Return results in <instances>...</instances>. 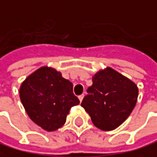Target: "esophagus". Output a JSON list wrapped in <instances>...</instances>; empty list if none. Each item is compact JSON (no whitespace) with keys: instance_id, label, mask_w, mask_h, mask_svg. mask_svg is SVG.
<instances>
[{"instance_id":"esophagus-1","label":"esophagus","mask_w":157,"mask_h":157,"mask_svg":"<svg viewBox=\"0 0 157 157\" xmlns=\"http://www.w3.org/2000/svg\"><path fill=\"white\" fill-rule=\"evenodd\" d=\"M83 97H84V94H81V95H79V96H78V99H79V101H80L83 100Z\"/></svg>"}]
</instances>
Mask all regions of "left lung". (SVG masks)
Instances as JSON below:
<instances>
[{
    "label": "left lung",
    "instance_id": "left-lung-1",
    "mask_svg": "<svg viewBox=\"0 0 157 157\" xmlns=\"http://www.w3.org/2000/svg\"><path fill=\"white\" fill-rule=\"evenodd\" d=\"M81 106L96 127L109 131L118 128L133 110L138 97L137 85L107 67L96 73Z\"/></svg>",
    "mask_w": 157,
    "mask_h": 157
}]
</instances>
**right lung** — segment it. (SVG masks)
I'll use <instances>...</instances> for the list:
<instances>
[{"label":"right lung","mask_w":157,"mask_h":157,"mask_svg":"<svg viewBox=\"0 0 157 157\" xmlns=\"http://www.w3.org/2000/svg\"><path fill=\"white\" fill-rule=\"evenodd\" d=\"M19 94L29 117L47 131L61 128L71 107L79 104L71 81L47 66L29 75L21 84Z\"/></svg>","instance_id":"add662e5"}]
</instances>
